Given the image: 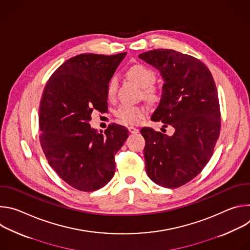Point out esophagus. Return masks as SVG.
<instances>
[{
	"label": "esophagus",
	"instance_id": "esophagus-1",
	"mask_svg": "<svg viewBox=\"0 0 250 250\" xmlns=\"http://www.w3.org/2000/svg\"><path fill=\"white\" fill-rule=\"evenodd\" d=\"M128 131L130 132V133H137L138 132V128H136V127H134V126H128Z\"/></svg>",
	"mask_w": 250,
	"mask_h": 250
}]
</instances>
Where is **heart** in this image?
<instances>
[{
  "label": "heart",
  "mask_w": 250,
  "mask_h": 250,
  "mask_svg": "<svg viewBox=\"0 0 250 250\" xmlns=\"http://www.w3.org/2000/svg\"><path fill=\"white\" fill-rule=\"evenodd\" d=\"M127 75L140 88L144 89L145 96L147 100L155 102L159 99V92L152 86L156 80L155 72L152 69L145 65L136 64L128 69ZM118 84L119 82L117 76H113L109 80L108 86H106V94H108V97L110 99L115 97L118 89ZM146 109H145L144 106H135L129 104L121 105L116 112V116L118 117V119L122 123L127 125L138 124L146 117Z\"/></svg>",
  "instance_id": "1"
}]
</instances>
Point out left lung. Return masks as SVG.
Returning <instances> with one entry per match:
<instances>
[{"instance_id":"8db88e82","label":"left lung","mask_w":250,"mask_h":250,"mask_svg":"<svg viewBox=\"0 0 250 250\" xmlns=\"http://www.w3.org/2000/svg\"><path fill=\"white\" fill-rule=\"evenodd\" d=\"M138 57L156 68L164 81L151 121L174 128L172 135L140 129L146 170L155 184L178 188L195 178L212 155L221 130L217 87L208 67L193 56L153 49Z\"/></svg>"}]
</instances>
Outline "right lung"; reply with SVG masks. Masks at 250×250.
Returning a JSON list of instances; mask_svg holds the SVG:
<instances>
[{"label": "right lung", "mask_w": 250, "mask_h": 250, "mask_svg": "<svg viewBox=\"0 0 250 250\" xmlns=\"http://www.w3.org/2000/svg\"><path fill=\"white\" fill-rule=\"evenodd\" d=\"M84 53L66 60L47 81L40 105L41 145L63 181L93 192L114 177L115 155L128 136L125 126L112 124L98 132L91 127L94 110L108 108L106 86L125 56Z\"/></svg>", "instance_id": "add662e5"}]
</instances>
